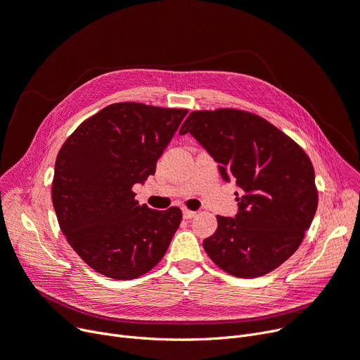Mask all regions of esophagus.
Wrapping results in <instances>:
<instances>
[{
	"mask_svg": "<svg viewBox=\"0 0 360 360\" xmlns=\"http://www.w3.org/2000/svg\"><path fill=\"white\" fill-rule=\"evenodd\" d=\"M193 217H196V211H191V210H187V208H183V218L184 219H191Z\"/></svg>",
	"mask_w": 360,
	"mask_h": 360,
	"instance_id": "obj_1",
	"label": "esophagus"
}]
</instances>
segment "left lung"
Returning a JSON list of instances; mask_svg holds the SVG:
<instances>
[{"label":"left lung","instance_id":"8db88e82","mask_svg":"<svg viewBox=\"0 0 360 360\" xmlns=\"http://www.w3.org/2000/svg\"><path fill=\"white\" fill-rule=\"evenodd\" d=\"M191 133L219 164L221 177L240 187L234 218L217 215L203 249L238 278L262 277L300 246L318 207L314 165L306 152L265 118L233 108L193 111Z\"/></svg>","mask_w":360,"mask_h":360}]
</instances>
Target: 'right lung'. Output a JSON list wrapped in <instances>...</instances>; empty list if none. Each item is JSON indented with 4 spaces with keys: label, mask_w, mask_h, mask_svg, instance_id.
Wrapping results in <instances>:
<instances>
[{
    "label": "right lung",
    "mask_w": 360,
    "mask_h": 360,
    "mask_svg": "<svg viewBox=\"0 0 360 360\" xmlns=\"http://www.w3.org/2000/svg\"><path fill=\"white\" fill-rule=\"evenodd\" d=\"M186 114L118 102L84 120L61 146L51 191L58 224L68 245L102 276L133 280L164 258L181 211L150 210L131 189L155 174Z\"/></svg>",
    "instance_id": "right-lung-1"
}]
</instances>
